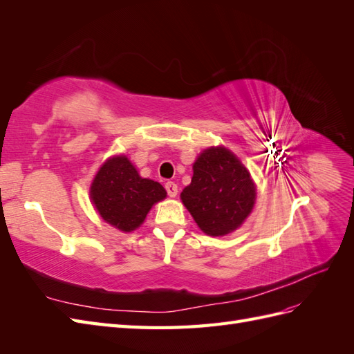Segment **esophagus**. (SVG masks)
I'll use <instances>...</instances> for the list:
<instances>
[{
  "label": "esophagus",
  "mask_w": 354,
  "mask_h": 354,
  "mask_svg": "<svg viewBox=\"0 0 354 354\" xmlns=\"http://www.w3.org/2000/svg\"><path fill=\"white\" fill-rule=\"evenodd\" d=\"M165 189H167V194H168L169 198H176V196H177L178 187H177V185L174 183V181H167V183H165Z\"/></svg>",
  "instance_id": "1"
}]
</instances>
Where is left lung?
<instances>
[{"label":"left lung","mask_w":354,"mask_h":354,"mask_svg":"<svg viewBox=\"0 0 354 354\" xmlns=\"http://www.w3.org/2000/svg\"><path fill=\"white\" fill-rule=\"evenodd\" d=\"M181 201L202 232L223 236L238 229L255 201V186L241 160L226 147L203 151Z\"/></svg>","instance_id":"8db88e82"}]
</instances>
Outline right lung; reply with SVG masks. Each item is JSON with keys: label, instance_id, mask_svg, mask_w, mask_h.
<instances>
[{"label": "right lung", "instance_id": "1", "mask_svg": "<svg viewBox=\"0 0 354 354\" xmlns=\"http://www.w3.org/2000/svg\"><path fill=\"white\" fill-rule=\"evenodd\" d=\"M165 196V189L138 176L125 156L106 160L91 185V199L102 218L122 232L140 226L153 203Z\"/></svg>", "mask_w": 354, "mask_h": 354}]
</instances>
